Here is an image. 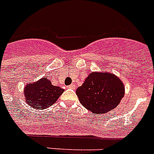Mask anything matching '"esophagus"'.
Listing matches in <instances>:
<instances>
[{
    "label": "esophagus",
    "instance_id": "esophagus-1",
    "mask_svg": "<svg viewBox=\"0 0 154 154\" xmlns=\"http://www.w3.org/2000/svg\"><path fill=\"white\" fill-rule=\"evenodd\" d=\"M68 87L71 88V89H75V86H74L73 84H71L70 86H68Z\"/></svg>",
    "mask_w": 154,
    "mask_h": 154
}]
</instances>
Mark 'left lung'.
<instances>
[{"mask_svg": "<svg viewBox=\"0 0 154 154\" xmlns=\"http://www.w3.org/2000/svg\"><path fill=\"white\" fill-rule=\"evenodd\" d=\"M81 104L97 114L115 109L125 95V87L119 77L108 72H91L76 91Z\"/></svg>", "mask_w": 154, "mask_h": 154, "instance_id": "left-lung-1", "label": "left lung"}]
</instances>
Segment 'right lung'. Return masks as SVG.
<instances>
[{"mask_svg": "<svg viewBox=\"0 0 154 154\" xmlns=\"http://www.w3.org/2000/svg\"><path fill=\"white\" fill-rule=\"evenodd\" d=\"M63 89L53 86L47 78H42L33 84H28L25 87L26 102L34 109H45L54 105L58 99Z\"/></svg>", "mask_w": 154, "mask_h": 154, "instance_id": "add662e5", "label": "right lung"}]
</instances>
